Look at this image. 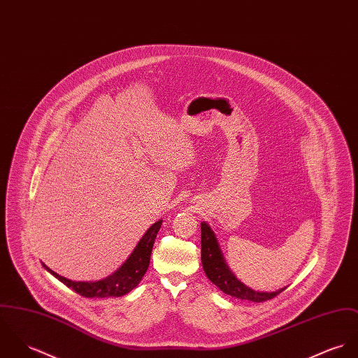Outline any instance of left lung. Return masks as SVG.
<instances>
[{
    "instance_id": "obj_1",
    "label": "left lung",
    "mask_w": 358,
    "mask_h": 358,
    "mask_svg": "<svg viewBox=\"0 0 358 358\" xmlns=\"http://www.w3.org/2000/svg\"><path fill=\"white\" fill-rule=\"evenodd\" d=\"M201 229V265L207 278L222 292L243 301L264 302L275 298L285 287L276 291H255L241 282L228 266L218 240L207 222L200 224Z\"/></svg>"
}]
</instances>
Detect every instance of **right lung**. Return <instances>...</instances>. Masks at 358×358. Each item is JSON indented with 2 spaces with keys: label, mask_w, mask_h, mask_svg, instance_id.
Listing matches in <instances>:
<instances>
[{
  "label": "right lung",
  "mask_w": 358,
  "mask_h": 358,
  "mask_svg": "<svg viewBox=\"0 0 358 358\" xmlns=\"http://www.w3.org/2000/svg\"><path fill=\"white\" fill-rule=\"evenodd\" d=\"M162 220L157 221L144 236L140 238L136 248L131 251L129 258L120 265L113 275L97 281H74L70 278H63L49 269L45 264L43 268L57 280H60L64 285L76 291L85 298H110V296H122L130 292L137 284L141 281L150 266V258L152 252V247L155 243L157 235L159 232Z\"/></svg>",
  "instance_id": "1"
}]
</instances>
